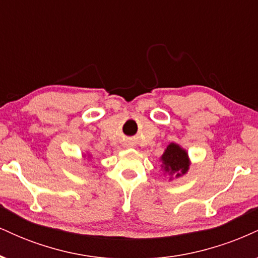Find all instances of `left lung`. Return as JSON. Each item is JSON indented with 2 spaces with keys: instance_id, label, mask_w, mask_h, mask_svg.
<instances>
[{
  "instance_id": "1",
  "label": "left lung",
  "mask_w": 258,
  "mask_h": 258,
  "mask_svg": "<svg viewBox=\"0 0 258 258\" xmlns=\"http://www.w3.org/2000/svg\"><path fill=\"white\" fill-rule=\"evenodd\" d=\"M161 161L164 170L171 174L176 173V176H180L188 171V154L174 143H171L167 147L164 155L161 156Z\"/></svg>"
}]
</instances>
